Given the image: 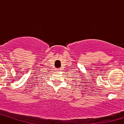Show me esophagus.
Returning <instances> with one entry per match:
<instances>
[{"mask_svg": "<svg viewBox=\"0 0 124 124\" xmlns=\"http://www.w3.org/2000/svg\"><path fill=\"white\" fill-rule=\"evenodd\" d=\"M60 70V69H59V70Z\"/></svg>", "mask_w": 124, "mask_h": 124, "instance_id": "34e87169", "label": "esophagus"}]
</instances>
